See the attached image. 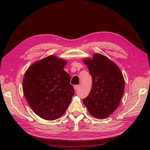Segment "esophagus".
Masks as SVG:
<instances>
[{
  "label": "esophagus",
  "mask_w": 150,
  "mask_h": 150,
  "mask_svg": "<svg viewBox=\"0 0 150 150\" xmlns=\"http://www.w3.org/2000/svg\"><path fill=\"white\" fill-rule=\"evenodd\" d=\"M78 88H79V85H75V86H74V89L76 91Z\"/></svg>",
  "instance_id": "34e87169"
}]
</instances>
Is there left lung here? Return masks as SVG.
<instances>
[{"mask_svg": "<svg viewBox=\"0 0 150 150\" xmlns=\"http://www.w3.org/2000/svg\"><path fill=\"white\" fill-rule=\"evenodd\" d=\"M92 76L89 96L83 103L97 119H106L119 106L125 89V80L115 62L100 53L83 59Z\"/></svg>", "mask_w": 150, "mask_h": 150, "instance_id": "8db88e82", "label": "left lung"}]
</instances>
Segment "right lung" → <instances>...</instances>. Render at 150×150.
<instances>
[{"label": "right lung", "mask_w": 150, "mask_h": 150, "mask_svg": "<svg viewBox=\"0 0 150 150\" xmlns=\"http://www.w3.org/2000/svg\"><path fill=\"white\" fill-rule=\"evenodd\" d=\"M67 62L50 55L34 62L24 74L23 95L33 112L43 119H59L74 96L70 75L64 70Z\"/></svg>", "instance_id": "1"}]
</instances>
